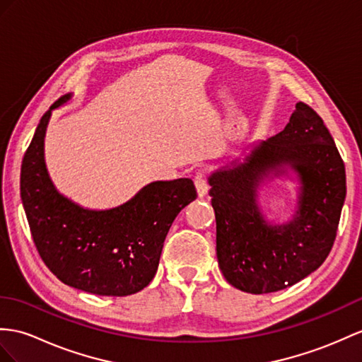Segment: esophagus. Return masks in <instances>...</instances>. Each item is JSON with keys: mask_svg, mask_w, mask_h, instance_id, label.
I'll list each match as a JSON object with an SVG mask.
<instances>
[{"mask_svg": "<svg viewBox=\"0 0 362 362\" xmlns=\"http://www.w3.org/2000/svg\"><path fill=\"white\" fill-rule=\"evenodd\" d=\"M195 186L198 190V195L199 197H204L207 190H209V182H207V176L204 172H197L195 175Z\"/></svg>", "mask_w": 362, "mask_h": 362, "instance_id": "obj_1", "label": "esophagus"}]
</instances>
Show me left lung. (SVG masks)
Wrapping results in <instances>:
<instances>
[{"instance_id":"1","label":"left lung","mask_w":362,"mask_h":362,"mask_svg":"<svg viewBox=\"0 0 362 362\" xmlns=\"http://www.w3.org/2000/svg\"><path fill=\"white\" fill-rule=\"evenodd\" d=\"M290 166L302 182L297 214L270 225L257 189ZM216 218V257L228 284L247 293L293 286L329 257L346 199V167L324 121L299 101L283 132L209 178Z\"/></svg>"}]
</instances>
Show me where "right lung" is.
Segmentation results:
<instances>
[{
  "label": "right lung",
  "instance_id": "right-lung-1",
  "mask_svg": "<svg viewBox=\"0 0 362 362\" xmlns=\"http://www.w3.org/2000/svg\"><path fill=\"white\" fill-rule=\"evenodd\" d=\"M42 115L21 164V199L41 259L64 284L87 293L127 296L153 279L167 232L176 215L197 199L190 178L147 184L124 204L90 210L55 189L44 161L52 110Z\"/></svg>",
  "mask_w": 362,
  "mask_h": 362
}]
</instances>
